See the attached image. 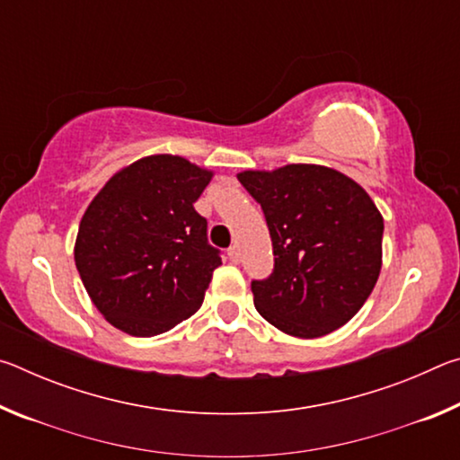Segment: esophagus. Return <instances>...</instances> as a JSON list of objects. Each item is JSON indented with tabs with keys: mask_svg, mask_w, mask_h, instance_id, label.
Instances as JSON below:
<instances>
[{
	"mask_svg": "<svg viewBox=\"0 0 460 460\" xmlns=\"http://www.w3.org/2000/svg\"><path fill=\"white\" fill-rule=\"evenodd\" d=\"M227 255H229V260H231L233 263H239V260H241V252H239V247H237V245H233V247H229V252H227Z\"/></svg>",
	"mask_w": 460,
	"mask_h": 460,
	"instance_id": "1",
	"label": "esophagus"
}]
</instances>
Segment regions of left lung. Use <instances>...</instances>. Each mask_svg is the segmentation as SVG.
<instances>
[{
  "label": "left lung",
  "instance_id": "obj_1",
  "mask_svg": "<svg viewBox=\"0 0 460 460\" xmlns=\"http://www.w3.org/2000/svg\"><path fill=\"white\" fill-rule=\"evenodd\" d=\"M274 247V271L252 282L258 313L286 334L324 337L359 313L381 271L384 217L361 184L321 164L243 170Z\"/></svg>",
  "mask_w": 460,
  "mask_h": 460
}]
</instances>
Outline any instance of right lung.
Returning <instances> with one entry per match:
<instances>
[{
    "instance_id": "add662e5",
    "label": "right lung",
    "mask_w": 460,
    "mask_h": 460,
    "mask_svg": "<svg viewBox=\"0 0 460 460\" xmlns=\"http://www.w3.org/2000/svg\"><path fill=\"white\" fill-rule=\"evenodd\" d=\"M213 170L152 154L121 168L84 211L75 263L84 290L115 329L155 337L202 305L219 252L194 202Z\"/></svg>"
}]
</instances>
